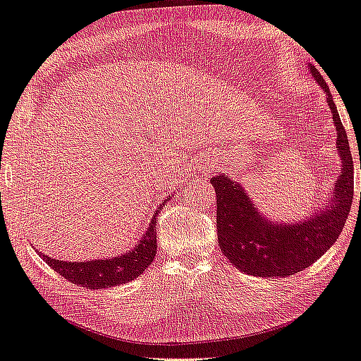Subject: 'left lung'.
<instances>
[{"mask_svg": "<svg viewBox=\"0 0 361 361\" xmlns=\"http://www.w3.org/2000/svg\"><path fill=\"white\" fill-rule=\"evenodd\" d=\"M312 75L334 114L341 174L335 183L330 207L310 219L290 226H274L257 213L245 190L226 176L210 179L216 191L218 241L226 259L243 273L259 277H286L310 267L334 245L344 227L354 197V160L343 123L329 85L310 65Z\"/></svg>", "mask_w": 361, "mask_h": 361, "instance_id": "8db88e82", "label": "left lung"}]
</instances>
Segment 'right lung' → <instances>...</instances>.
Wrapping results in <instances>:
<instances>
[{"label": "right lung", "mask_w": 361, "mask_h": 361, "mask_svg": "<svg viewBox=\"0 0 361 361\" xmlns=\"http://www.w3.org/2000/svg\"><path fill=\"white\" fill-rule=\"evenodd\" d=\"M160 210L161 207H159L156 213H154L148 231L145 232L143 238L140 240L135 249H132L130 252L124 255L115 257V259L76 263L54 260L43 254L40 255H43V259L56 273L67 279L71 283L84 286L87 290L112 288L115 285L129 282L132 279H137L149 267L154 255L157 252L156 224Z\"/></svg>", "instance_id": "obj_1"}]
</instances>
